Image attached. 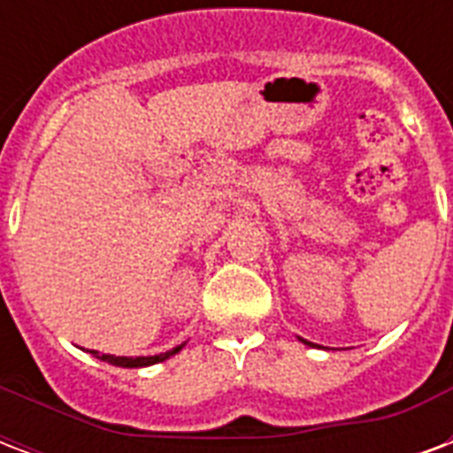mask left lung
I'll return each mask as SVG.
<instances>
[{
    "instance_id": "8db88e82",
    "label": "left lung",
    "mask_w": 453,
    "mask_h": 453,
    "mask_svg": "<svg viewBox=\"0 0 453 453\" xmlns=\"http://www.w3.org/2000/svg\"><path fill=\"white\" fill-rule=\"evenodd\" d=\"M303 342H306V340H303ZM306 344H311V342H306Z\"/></svg>"
}]
</instances>
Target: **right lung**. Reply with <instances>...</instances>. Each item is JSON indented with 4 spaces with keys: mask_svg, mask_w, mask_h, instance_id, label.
<instances>
[{
    "mask_svg": "<svg viewBox=\"0 0 453 453\" xmlns=\"http://www.w3.org/2000/svg\"><path fill=\"white\" fill-rule=\"evenodd\" d=\"M182 349L180 347H175V349L165 351V354H158V357H137V358H127V357H111V354H96V351H89V354H95L96 358H102L106 364L111 365H123V368H142V365H151V364H158V361H165L168 357L173 354H178Z\"/></svg>",
    "mask_w": 453,
    "mask_h": 453,
    "instance_id": "obj_1",
    "label": "right lung"
}]
</instances>
